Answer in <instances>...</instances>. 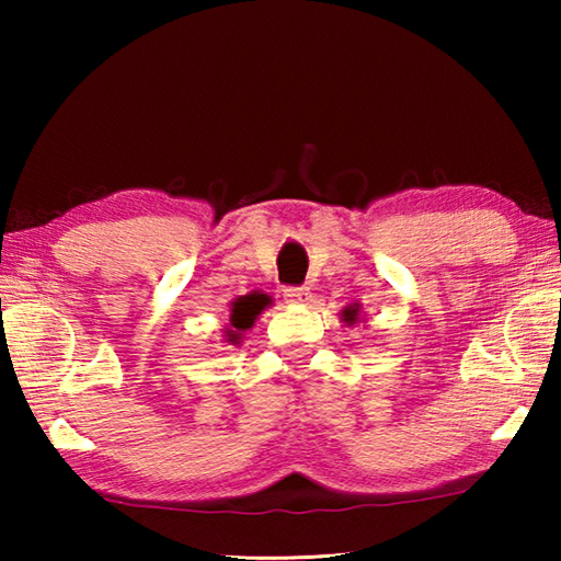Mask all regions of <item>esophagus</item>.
I'll use <instances>...</instances> for the list:
<instances>
[{"label": "esophagus", "instance_id": "34e87169", "mask_svg": "<svg viewBox=\"0 0 561 561\" xmlns=\"http://www.w3.org/2000/svg\"><path fill=\"white\" fill-rule=\"evenodd\" d=\"M284 299H287L289 304H309L311 291L307 287H287L284 289Z\"/></svg>", "mask_w": 561, "mask_h": 561}]
</instances>
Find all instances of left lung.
<instances>
[{"label":"left lung","instance_id":"obj_1","mask_svg":"<svg viewBox=\"0 0 561 561\" xmlns=\"http://www.w3.org/2000/svg\"><path fill=\"white\" fill-rule=\"evenodd\" d=\"M341 319H344L346 324H356V321H358V304H351V307L341 311Z\"/></svg>","mask_w":561,"mask_h":561}]
</instances>
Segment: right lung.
<instances>
[{
	"mask_svg": "<svg viewBox=\"0 0 561 561\" xmlns=\"http://www.w3.org/2000/svg\"><path fill=\"white\" fill-rule=\"evenodd\" d=\"M270 304L267 294H247L232 301V314H230V329L225 331V336L230 344H240V339L247 329L254 327V319L262 314V309Z\"/></svg>",
	"mask_w": 561,
	"mask_h": 561,
	"instance_id": "add662e5",
	"label": "right lung"
}]
</instances>
